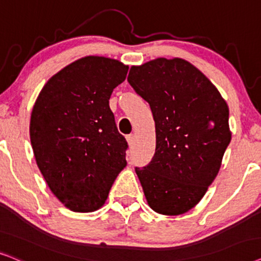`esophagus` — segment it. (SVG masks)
Masks as SVG:
<instances>
[{
	"label": "esophagus",
	"mask_w": 261,
	"mask_h": 261,
	"mask_svg": "<svg viewBox=\"0 0 261 261\" xmlns=\"http://www.w3.org/2000/svg\"><path fill=\"white\" fill-rule=\"evenodd\" d=\"M126 141H127L128 145L133 144V142H134V135H126Z\"/></svg>",
	"instance_id": "esophagus-1"
}]
</instances>
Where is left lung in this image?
<instances>
[{"label": "left lung", "instance_id": "obj_1", "mask_svg": "<svg viewBox=\"0 0 261 261\" xmlns=\"http://www.w3.org/2000/svg\"><path fill=\"white\" fill-rule=\"evenodd\" d=\"M127 81L155 120V154L143 168H135L149 206L167 216L185 214L206 193L230 143L227 102L181 58L131 67Z\"/></svg>", "mask_w": 261, "mask_h": 261}]
</instances>
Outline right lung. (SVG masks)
I'll use <instances>...</instances> for the list:
<instances>
[{"instance_id": "1", "label": "right lung", "mask_w": 261, "mask_h": 261, "mask_svg": "<svg viewBox=\"0 0 261 261\" xmlns=\"http://www.w3.org/2000/svg\"><path fill=\"white\" fill-rule=\"evenodd\" d=\"M127 70L117 60L87 56L52 76L33 106L37 165L52 193L76 213L100 209L126 166L127 142L109 100Z\"/></svg>"}]
</instances>
